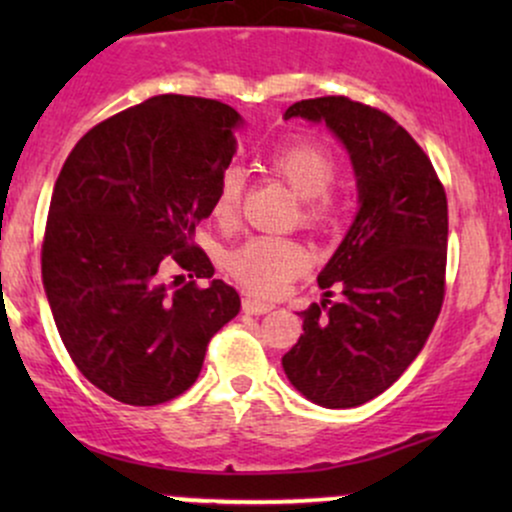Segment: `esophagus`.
<instances>
[{"label": "esophagus", "mask_w": 512, "mask_h": 512, "mask_svg": "<svg viewBox=\"0 0 512 512\" xmlns=\"http://www.w3.org/2000/svg\"><path fill=\"white\" fill-rule=\"evenodd\" d=\"M243 310H245V313H250V315H267V313H272L274 305L272 303L255 301V298H245Z\"/></svg>", "instance_id": "obj_1"}]
</instances>
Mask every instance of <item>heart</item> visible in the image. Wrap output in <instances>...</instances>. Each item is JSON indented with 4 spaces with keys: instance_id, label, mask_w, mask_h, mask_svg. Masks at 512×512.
I'll use <instances>...</instances> for the list:
<instances>
[{
    "instance_id": "obj_1",
    "label": "heart",
    "mask_w": 512,
    "mask_h": 512,
    "mask_svg": "<svg viewBox=\"0 0 512 512\" xmlns=\"http://www.w3.org/2000/svg\"><path fill=\"white\" fill-rule=\"evenodd\" d=\"M269 168L281 175L301 195V216L310 226H325L339 211V199L332 192L337 178V161L325 146L293 142L272 151ZM245 192L243 168L221 170L211 214L221 223L236 221ZM228 272L243 289L257 296H279L296 276L310 267V252L293 238L255 236L228 252Z\"/></svg>"
}]
</instances>
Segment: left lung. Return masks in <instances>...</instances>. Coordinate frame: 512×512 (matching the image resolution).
<instances>
[{
  "label": "left lung",
  "mask_w": 512,
  "mask_h": 512,
  "mask_svg": "<svg viewBox=\"0 0 512 512\" xmlns=\"http://www.w3.org/2000/svg\"><path fill=\"white\" fill-rule=\"evenodd\" d=\"M284 117L325 122L342 139L361 209L317 276L327 298L298 313L303 334L281 366L310 402L358 407L409 368L443 308L445 187L424 149L383 110L325 96L293 103ZM334 285L345 296L339 304L329 301Z\"/></svg>",
  "instance_id": "left-lung-1"
}]
</instances>
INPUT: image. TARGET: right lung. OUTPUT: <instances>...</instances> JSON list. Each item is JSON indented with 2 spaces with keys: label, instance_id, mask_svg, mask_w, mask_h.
Instances as JSON below:
<instances>
[{
  "label": "right lung",
  "instance_id": "add662e5",
  "mask_svg": "<svg viewBox=\"0 0 512 512\" xmlns=\"http://www.w3.org/2000/svg\"><path fill=\"white\" fill-rule=\"evenodd\" d=\"M231 105L154 96L98 122L55 182L43 284L74 366L117 402L156 407L197 380L209 339L240 296L195 245L236 154ZM168 266L188 281L165 279Z\"/></svg>",
  "mask_w": 512,
  "mask_h": 512
}]
</instances>
